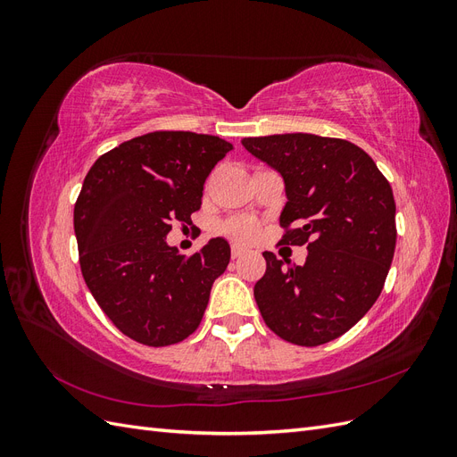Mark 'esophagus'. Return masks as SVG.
<instances>
[{
  "instance_id": "1",
  "label": "esophagus",
  "mask_w": 457,
  "mask_h": 457,
  "mask_svg": "<svg viewBox=\"0 0 457 457\" xmlns=\"http://www.w3.org/2000/svg\"><path fill=\"white\" fill-rule=\"evenodd\" d=\"M230 253H232V259H238V257H242V255H244V250H242L240 245H232Z\"/></svg>"
}]
</instances>
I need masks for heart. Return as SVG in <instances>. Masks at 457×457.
Segmentation results:
<instances>
[{"instance_id": "heart-1", "label": "heart", "mask_w": 457, "mask_h": 457, "mask_svg": "<svg viewBox=\"0 0 457 457\" xmlns=\"http://www.w3.org/2000/svg\"><path fill=\"white\" fill-rule=\"evenodd\" d=\"M220 232H223L225 237H228L232 240L247 242V240H252L255 237L257 223L253 219H247V217L228 219V220H225L223 225H220Z\"/></svg>"}]
</instances>
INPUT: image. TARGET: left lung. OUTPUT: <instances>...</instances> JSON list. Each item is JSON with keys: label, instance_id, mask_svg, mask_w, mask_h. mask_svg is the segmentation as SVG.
Segmentation results:
<instances>
[{"label": "left lung", "instance_id": "1", "mask_svg": "<svg viewBox=\"0 0 457 457\" xmlns=\"http://www.w3.org/2000/svg\"><path fill=\"white\" fill-rule=\"evenodd\" d=\"M278 171L287 202L280 244L305 245V265L284 267L265 252L253 295L276 336L316 347L349 331L378 301L396 245L389 181L366 152L345 139L286 133L242 139Z\"/></svg>", "mask_w": 457, "mask_h": 457}]
</instances>
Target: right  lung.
<instances>
[{"label": "right lung", "mask_w": 457, "mask_h": 457, "mask_svg": "<svg viewBox=\"0 0 457 457\" xmlns=\"http://www.w3.org/2000/svg\"><path fill=\"white\" fill-rule=\"evenodd\" d=\"M232 145L213 135L154 131L108 150L86 175L74 205L84 280L112 324L137 343L168 347L200 322L230 245L212 238L181 255L165 237L192 223L215 163Z\"/></svg>", "instance_id": "add662e5"}]
</instances>
